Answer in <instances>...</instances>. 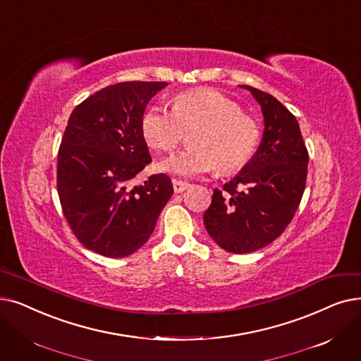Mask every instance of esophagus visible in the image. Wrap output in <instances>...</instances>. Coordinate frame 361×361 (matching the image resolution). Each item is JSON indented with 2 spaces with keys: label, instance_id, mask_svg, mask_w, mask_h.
<instances>
[{
  "label": "esophagus",
  "instance_id": "obj_1",
  "mask_svg": "<svg viewBox=\"0 0 361 361\" xmlns=\"http://www.w3.org/2000/svg\"><path fill=\"white\" fill-rule=\"evenodd\" d=\"M172 187H174V192L176 193H183L184 190H187L190 187L189 183H184L180 180H172Z\"/></svg>",
  "mask_w": 361,
  "mask_h": 361
}]
</instances>
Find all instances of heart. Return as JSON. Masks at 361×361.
I'll return each mask as SVG.
<instances>
[{"instance_id": "heart-1", "label": "heart", "mask_w": 361, "mask_h": 361, "mask_svg": "<svg viewBox=\"0 0 361 361\" xmlns=\"http://www.w3.org/2000/svg\"><path fill=\"white\" fill-rule=\"evenodd\" d=\"M142 130L147 145L159 152L176 149L190 133L189 145L159 164L161 171L193 177L218 168L228 172L243 166L257 150L259 127L242 107L212 90L181 92L172 109L162 104L149 107Z\"/></svg>"}]
</instances>
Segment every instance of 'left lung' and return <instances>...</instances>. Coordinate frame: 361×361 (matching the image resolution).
<instances>
[{"label":"left lung","instance_id":"obj_1","mask_svg":"<svg viewBox=\"0 0 361 361\" xmlns=\"http://www.w3.org/2000/svg\"><path fill=\"white\" fill-rule=\"evenodd\" d=\"M240 87L261 104V145L236 177L214 190L203 214L209 236L231 254L254 252L285 231L302 199L308 166L296 118L271 94Z\"/></svg>","mask_w":361,"mask_h":361}]
</instances>
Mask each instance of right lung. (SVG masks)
Returning a JSON list of instances; mask_svg holds the SVG:
<instances>
[{"instance_id": "1", "label": "right lung", "mask_w": 361, "mask_h": 361, "mask_svg": "<svg viewBox=\"0 0 361 361\" xmlns=\"http://www.w3.org/2000/svg\"><path fill=\"white\" fill-rule=\"evenodd\" d=\"M166 82L109 85L78 104L57 154V193L76 239L109 258L142 247L174 193L166 174L133 180L150 162L142 130L149 100Z\"/></svg>"}]
</instances>
